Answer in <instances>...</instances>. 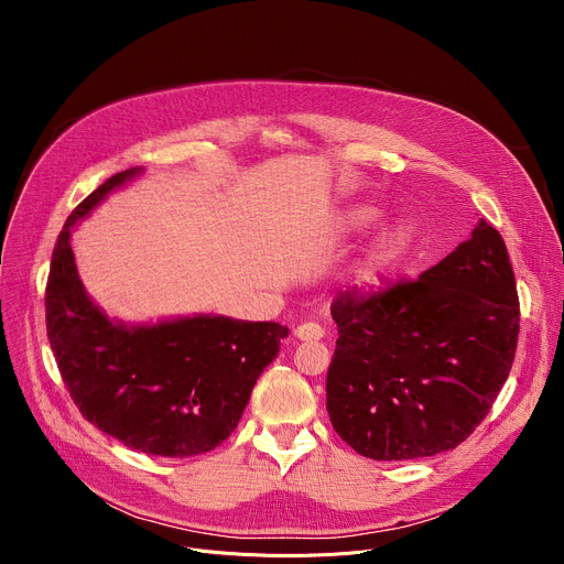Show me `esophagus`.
Returning <instances> with one entry per match:
<instances>
[{
    "instance_id": "34e87169",
    "label": "esophagus",
    "mask_w": 564,
    "mask_h": 564,
    "mask_svg": "<svg viewBox=\"0 0 564 564\" xmlns=\"http://www.w3.org/2000/svg\"><path fill=\"white\" fill-rule=\"evenodd\" d=\"M294 337L299 339V341H318L321 337H324V328H321L318 324H301V326H296L294 328Z\"/></svg>"
}]
</instances>
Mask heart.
I'll list each match as a JSON object with an SVG mask.
<instances>
[{
  "label": "heart",
  "instance_id": "b5f03b06",
  "mask_svg": "<svg viewBox=\"0 0 564 564\" xmlns=\"http://www.w3.org/2000/svg\"><path fill=\"white\" fill-rule=\"evenodd\" d=\"M375 218V212L372 209H366V207H357V209H350L346 214V225L352 227V229H361L366 227L370 220ZM409 246V234L404 229H386L381 231L372 243L364 250V254L359 257V261L350 268V281L355 285H370L379 279V274L401 257V252L406 250Z\"/></svg>",
  "mask_w": 564,
  "mask_h": 564
}]
</instances>
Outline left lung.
Instances as JSON below:
<instances>
[{"label": "left lung", "mask_w": 564, "mask_h": 564, "mask_svg": "<svg viewBox=\"0 0 564 564\" xmlns=\"http://www.w3.org/2000/svg\"><path fill=\"white\" fill-rule=\"evenodd\" d=\"M328 415L359 455L431 457L462 444L509 377L520 303L500 231L479 218L470 238L417 281L339 292Z\"/></svg>", "instance_id": "left-lung-1"}]
</instances>
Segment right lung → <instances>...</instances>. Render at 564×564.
Returning <instances> with one entry per match:
<instances>
[{
  "label": "right lung",
  "instance_id": "obj_1",
  "mask_svg": "<svg viewBox=\"0 0 564 564\" xmlns=\"http://www.w3.org/2000/svg\"><path fill=\"white\" fill-rule=\"evenodd\" d=\"M140 174L131 167L111 176L66 218L46 283V335L85 420L147 455L189 457L231 435L288 328L220 314L129 326L94 303L77 274L70 229Z\"/></svg>",
  "mask_w": 564,
  "mask_h": 564
}]
</instances>
